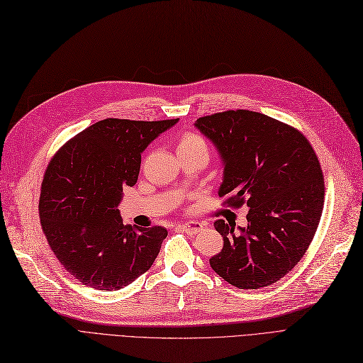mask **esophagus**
Here are the masks:
<instances>
[{
    "label": "esophagus",
    "instance_id": "1",
    "mask_svg": "<svg viewBox=\"0 0 363 363\" xmlns=\"http://www.w3.org/2000/svg\"><path fill=\"white\" fill-rule=\"evenodd\" d=\"M183 232H186L188 235H196L200 233L203 230V224L201 223H183L177 225Z\"/></svg>",
    "mask_w": 363,
    "mask_h": 363
}]
</instances>
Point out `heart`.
<instances>
[{"mask_svg":"<svg viewBox=\"0 0 363 363\" xmlns=\"http://www.w3.org/2000/svg\"><path fill=\"white\" fill-rule=\"evenodd\" d=\"M184 147H195V148H203L207 151V144L206 140L199 136V135H194V133H189V135H184L180 140L179 144V148H184Z\"/></svg>","mask_w":363,"mask_h":363,"instance_id":"b5f03b06","label":"heart"}]
</instances>
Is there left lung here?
<instances>
[{"label":"left lung","mask_w":363,"mask_h":363,"mask_svg":"<svg viewBox=\"0 0 363 363\" xmlns=\"http://www.w3.org/2000/svg\"><path fill=\"white\" fill-rule=\"evenodd\" d=\"M195 127L223 159L218 195L250 207L247 227L215 221L224 247L212 269L239 289L279 281L300 262L320 224L324 179L312 145L294 127L263 113L227 111L203 116Z\"/></svg>","instance_id":"1"}]
</instances>
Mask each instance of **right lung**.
Returning <instances> with one entry per match:
<instances>
[{
  "mask_svg": "<svg viewBox=\"0 0 363 363\" xmlns=\"http://www.w3.org/2000/svg\"><path fill=\"white\" fill-rule=\"evenodd\" d=\"M177 121H98L48 163L42 230L65 269L86 286L123 289L155 263L167 228L125 225L118 206L123 188L138 182L142 152Z\"/></svg>",
  "mask_w": 363,
  "mask_h": 363,
  "instance_id": "obj_1",
  "label": "right lung"
}]
</instances>
